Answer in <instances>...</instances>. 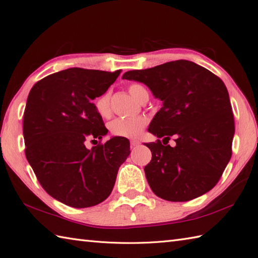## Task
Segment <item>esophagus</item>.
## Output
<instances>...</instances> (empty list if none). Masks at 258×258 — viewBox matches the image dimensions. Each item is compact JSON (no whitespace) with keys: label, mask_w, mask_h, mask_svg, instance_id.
Returning <instances> with one entry per match:
<instances>
[{"label":"esophagus","mask_w":258,"mask_h":258,"mask_svg":"<svg viewBox=\"0 0 258 258\" xmlns=\"http://www.w3.org/2000/svg\"><path fill=\"white\" fill-rule=\"evenodd\" d=\"M139 145H140V141H138V140H131L130 141L131 148H136V147H138Z\"/></svg>","instance_id":"34e87169"}]
</instances>
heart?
Returning a JSON list of instances; mask_svg holds the SVG:
<instances>
[{
	"label": "heart",
	"mask_w": 258,
	"mask_h": 258,
	"mask_svg": "<svg viewBox=\"0 0 258 258\" xmlns=\"http://www.w3.org/2000/svg\"><path fill=\"white\" fill-rule=\"evenodd\" d=\"M129 93L137 101H140L144 97L149 96L148 90L145 86L140 84H131L129 86ZM96 111L102 118H108L111 114V106H110V91H105L95 100ZM148 124V119L146 117H136L129 119H116L110 122L109 130L112 136L123 137V138H138L142 134V131Z\"/></svg>",
	"instance_id": "obj_1"
}]
</instances>
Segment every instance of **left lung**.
I'll return each mask as SVG.
<instances>
[{"mask_svg":"<svg viewBox=\"0 0 258 258\" xmlns=\"http://www.w3.org/2000/svg\"><path fill=\"white\" fill-rule=\"evenodd\" d=\"M122 79L144 83L163 102L148 131L167 144L146 145L152 152L145 172L153 193L167 201L185 202L212 190L232 157L235 133L224 83L185 59L129 71ZM172 135L174 147L167 145Z\"/></svg>","mask_w":258,"mask_h":258,"instance_id":"obj_1","label":"left lung"}]
</instances>
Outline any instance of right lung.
<instances>
[{
  "label": "right lung",
  "mask_w": 258,
  "mask_h": 258,
  "mask_svg": "<svg viewBox=\"0 0 258 258\" xmlns=\"http://www.w3.org/2000/svg\"><path fill=\"white\" fill-rule=\"evenodd\" d=\"M120 72L68 68L41 79L28 94L23 120L26 159L44 190L72 208L105 201L130 153L123 137L86 147L108 133L91 101Z\"/></svg>",
  "instance_id": "add662e5"
}]
</instances>
